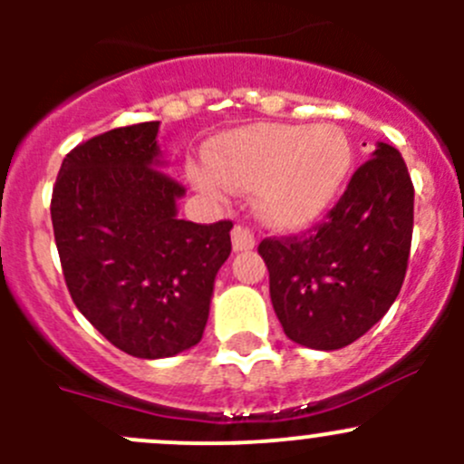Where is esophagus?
<instances>
[{
	"instance_id": "1",
	"label": "esophagus",
	"mask_w": 464,
	"mask_h": 464,
	"mask_svg": "<svg viewBox=\"0 0 464 464\" xmlns=\"http://www.w3.org/2000/svg\"><path fill=\"white\" fill-rule=\"evenodd\" d=\"M231 240H233V249L236 251H249L256 246V236L251 228L242 227V224H237V227H233L231 231Z\"/></svg>"
}]
</instances>
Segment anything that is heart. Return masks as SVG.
Listing matches in <instances>:
<instances>
[{
  "label": "heart",
  "mask_w": 464,
  "mask_h": 464,
  "mask_svg": "<svg viewBox=\"0 0 464 464\" xmlns=\"http://www.w3.org/2000/svg\"><path fill=\"white\" fill-rule=\"evenodd\" d=\"M353 168V143L332 123H256L215 139L190 179L208 195L256 190L265 222L296 228L314 222L339 198Z\"/></svg>",
  "instance_id": "1"
}]
</instances>
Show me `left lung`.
Returning a JSON list of instances; mask_svg holds the SVG:
<instances>
[{
	"mask_svg": "<svg viewBox=\"0 0 464 464\" xmlns=\"http://www.w3.org/2000/svg\"><path fill=\"white\" fill-rule=\"evenodd\" d=\"M413 198L401 154L379 143L319 224L260 242L271 303L289 339L339 350L386 314L409 266Z\"/></svg>",
	"mask_w": 464,
	"mask_h": 464,
	"instance_id": "8db88e82",
	"label": "left lung"
}]
</instances>
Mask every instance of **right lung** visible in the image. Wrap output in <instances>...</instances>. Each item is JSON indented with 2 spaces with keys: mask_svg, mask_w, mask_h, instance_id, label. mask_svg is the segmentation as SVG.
I'll use <instances>...</instances> for the list:
<instances>
[{
  "mask_svg": "<svg viewBox=\"0 0 464 464\" xmlns=\"http://www.w3.org/2000/svg\"><path fill=\"white\" fill-rule=\"evenodd\" d=\"M159 121L76 145L51 195L64 283L82 316L123 353L163 359L199 343L231 219L177 218L184 186L161 170Z\"/></svg>",
  "mask_w": 464,
  "mask_h": 464,
  "instance_id": "obj_1",
  "label": "right lung"
}]
</instances>
